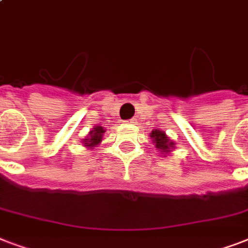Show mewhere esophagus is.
<instances>
[{
    "label": "esophagus",
    "mask_w": 248,
    "mask_h": 248,
    "mask_svg": "<svg viewBox=\"0 0 248 248\" xmlns=\"http://www.w3.org/2000/svg\"><path fill=\"white\" fill-rule=\"evenodd\" d=\"M126 122H127V124H135V120H134V118H131V120H127L126 121Z\"/></svg>",
    "instance_id": "esophagus-1"
}]
</instances>
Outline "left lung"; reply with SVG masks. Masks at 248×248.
I'll use <instances>...</instances> for the list:
<instances>
[{
  "instance_id": "1",
  "label": "left lung",
  "mask_w": 248,
  "mask_h": 248,
  "mask_svg": "<svg viewBox=\"0 0 248 248\" xmlns=\"http://www.w3.org/2000/svg\"><path fill=\"white\" fill-rule=\"evenodd\" d=\"M151 138L155 140L153 143L155 144V148L159 149V152H170V149H172L171 147H173V143L170 141V139L163 131H159V130L152 131Z\"/></svg>"
}]
</instances>
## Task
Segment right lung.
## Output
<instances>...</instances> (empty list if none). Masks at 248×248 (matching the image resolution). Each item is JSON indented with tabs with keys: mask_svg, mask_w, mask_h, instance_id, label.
Returning a JSON list of instances; mask_svg holds the SVG:
<instances>
[{
	"mask_svg": "<svg viewBox=\"0 0 248 248\" xmlns=\"http://www.w3.org/2000/svg\"><path fill=\"white\" fill-rule=\"evenodd\" d=\"M104 132V128L100 127V126H96L93 131H90V138L83 140V143H85V145H89V147H95L101 141V138H103Z\"/></svg>",
	"mask_w": 248,
	"mask_h": 248,
	"instance_id": "right-lung-1",
	"label": "right lung"
}]
</instances>
